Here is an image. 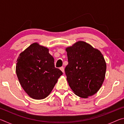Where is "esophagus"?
<instances>
[{"mask_svg": "<svg viewBox=\"0 0 124 124\" xmlns=\"http://www.w3.org/2000/svg\"><path fill=\"white\" fill-rule=\"evenodd\" d=\"M60 70H61V71H62V72L63 73L64 72V67H60Z\"/></svg>", "mask_w": 124, "mask_h": 124, "instance_id": "esophagus-1", "label": "esophagus"}]
</instances>
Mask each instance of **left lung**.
Here are the masks:
<instances>
[{"instance_id":"obj_1","label":"left lung","mask_w":124,"mask_h":124,"mask_svg":"<svg viewBox=\"0 0 124 124\" xmlns=\"http://www.w3.org/2000/svg\"><path fill=\"white\" fill-rule=\"evenodd\" d=\"M66 50L68 64L64 70L71 89L81 98L93 95L101 87L106 74V63L103 54L81 41Z\"/></svg>"}]
</instances>
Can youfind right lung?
Instances as JSON below:
<instances>
[{"label": "right lung", "instance_id": "obj_1", "mask_svg": "<svg viewBox=\"0 0 124 124\" xmlns=\"http://www.w3.org/2000/svg\"><path fill=\"white\" fill-rule=\"evenodd\" d=\"M16 62V72L20 84L33 99L48 96L63 74L54 67V58L49 49L36 43L21 52Z\"/></svg>", "mask_w": 124, "mask_h": 124}]
</instances>
